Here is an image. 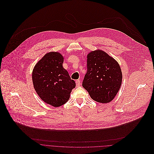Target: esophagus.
Masks as SVG:
<instances>
[{
  "label": "esophagus",
  "instance_id": "34e87169",
  "mask_svg": "<svg viewBox=\"0 0 154 154\" xmlns=\"http://www.w3.org/2000/svg\"><path fill=\"white\" fill-rule=\"evenodd\" d=\"M80 84H81V81H80V80H79V79H77V80L76 81V86L78 87V86L80 85Z\"/></svg>",
  "mask_w": 154,
  "mask_h": 154
}]
</instances>
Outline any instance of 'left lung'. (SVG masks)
Returning a JSON list of instances; mask_svg holds the SVG:
<instances>
[{
  "mask_svg": "<svg viewBox=\"0 0 154 154\" xmlns=\"http://www.w3.org/2000/svg\"><path fill=\"white\" fill-rule=\"evenodd\" d=\"M87 70L82 87L94 101L110 102L121 85L122 73L119 64L102 50L92 51L87 55Z\"/></svg>",
  "mask_w": 154,
  "mask_h": 154,
  "instance_id": "obj_1",
  "label": "left lung"
}]
</instances>
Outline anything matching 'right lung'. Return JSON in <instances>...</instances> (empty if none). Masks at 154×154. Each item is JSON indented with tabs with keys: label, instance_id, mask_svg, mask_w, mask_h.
<instances>
[{
	"label": "right lung",
	"instance_id": "obj_1",
	"mask_svg": "<svg viewBox=\"0 0 154 154\" xmlns=\"http://www.w3.org/2000/svg\"><path fill=\"white\" fill-rule=\"evenodd\" d=\"M64 58L57 52L46 54L35 66L32 73L35 89L45 103L59 107L70 98L74 80L63 67Z\"/></svg>",
	"mask_w": 154,
	"mask_h": 154
}]
</instances>
